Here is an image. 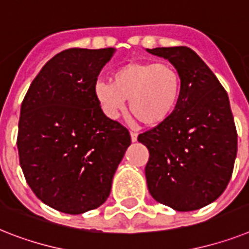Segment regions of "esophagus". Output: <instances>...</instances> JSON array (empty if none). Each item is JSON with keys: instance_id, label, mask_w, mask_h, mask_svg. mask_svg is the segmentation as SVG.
Listing matches in <instances>:
<instances>
[{"instance_id": "obj_1", "label": "esophagus", "mask_w": 249, "mask_h": 249, "mask_svg": "<svg viewBox=\"0 0 249 249\" xmlns=\"http://www.w3.org/2000/svg\"><path fill=\"white\" fill-rule=\"evenodd\" d=\"M130 138L133 142H137V138H138V133H135V131H130Z\"/></svg>"}]
</instances>
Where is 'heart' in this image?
Listing matches in <instances>:
<instances>
[{"instance_id": "heart-1", "label": "heart", "mask_w": 249, "mask_h": 249, "mask_svg": "<svg viewBox=\"0 0 249 249\" xmlns=\"http://www.w3.org/2000/svg\"><path fill=\"white\" fill-rule=\"evenodd\" d=\"M181 86L180 72L169 62L135 61L116 69L111 82H96L93 92L108 118H118L129 100V111L135 120L157 126L177 110Z\"/></svg>"}]
</instances>
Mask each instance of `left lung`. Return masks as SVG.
<instances>
[{
  "label": "left lung",
  "instance_id": "left-lung-1",
  "mask_svg": "<svg viewBox=\"0 0 249 249\" xmlns=\"http://www.w3.org/2000/svg\"><path fill=\"white\" fill-rule=\"evenodd\" d=\"M147 51L169 60L183 82L175 112L138 135L149 152L147 187L157 202L177 211L198 210L223 195L233 174L238 134L229 97L191 48Z\"/></svg>",
  "mask_w": 249,
  "mask_h": 249
}]
</instances>
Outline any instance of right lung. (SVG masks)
I'll return each instance as SVG.
<instances>
[{"label": "right lung", "mask_w": 249, "mask_h": 249, "mask_svg": "<svg viewBox=\"0 0 249 249\" xmlns=\"http://www.w3.org/2000/svg\"><path fill=\"white\" fill-rule=\"evenodd\" d=\"M114 48H69L42 68L20 110L18 151L26 183L40 201L79 215L105 203L119 163L131 143L111 120L94 84Z\"/></svg>", "instance_id": "1"}]
</instances>
